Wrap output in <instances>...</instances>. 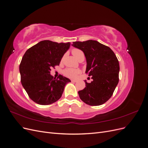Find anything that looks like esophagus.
Returning <instances> with one entry per match:
<instances>
[{
	"mask_svg": "<svg viewBox=\"0 0 148 148\" xmlns=\"http://www.w3.org/2000/svg\"><path fill=\"white\" fill-rule=\"evenodd\" d=\"M71 82H73V83H76L77 81V80H75V79H71Z\"/></svg>",
	"mask_w": 148,
	"mask_h": 148,
	"instance_id": "34e87169",
	"label": "esophagus"
}]
</instances>
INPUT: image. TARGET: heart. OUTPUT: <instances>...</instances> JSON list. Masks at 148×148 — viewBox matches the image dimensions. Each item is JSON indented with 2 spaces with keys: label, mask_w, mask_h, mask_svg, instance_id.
Instances as JSON below:
<instances>
[{
  "label": "heart",
  "mask_w": 148,
  "mask_h": 148,
  "mask_svg": "<svg viewBox=\"0 0 148 148\" xmlns=\"http://www.w3.org/2000/svg\"><path fill=\"white\" fill-rule=\"evenodd\" d=\"M72 53L79 61L80 60L84 59V54L83 52L81 50H79L78 49H73ZM79 73H80V71L79 70L73 69H66L64 71V74L66 76V77L70 78H76Z\"/></svg>",
  "instance_id": "1"
}]
</instances>
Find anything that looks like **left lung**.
<instances>
[{
	"label": "left lung",
	"mask_w": 148,
	"mask_h": 148,
	"mask_svg": "<svg viewBox=\"0 0 148 148\" xmlns=\"http://www.w3.org/2000/svg\"><path fill=\"white\" fill-rule=\"evenodd\" d=\"M71 46L84 53L86 60V72L92 81L78 91L84 103L89 106L104 104L112 96L119 83L120 66L119 60L112 49L94 40L73 42Z\"/></svg>",
	"instance_id": "1"
}]
</instances>
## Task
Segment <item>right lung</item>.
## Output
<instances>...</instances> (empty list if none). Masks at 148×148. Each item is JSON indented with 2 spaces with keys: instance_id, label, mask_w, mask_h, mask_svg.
Returning <instances> with one entry per match:
<instances>
[{
  "instance_id": "right-lung-1",
  "label": "right lung",
  "mask_w": 148,
  "mask_h": 148,
  "mask_svg": "<svg viewBox=\"0 0 148 148\" xmlns=\"http://www.w3.org/2000/svg\"><path fill=\"white\" fill-rule=\"evenodd\" d=\"M70 42L40 41L26 51L20 65L21 84L31 100L40 105H49L61 97L70 79L51 75L52 67L59 65Z\"/></svg>"
}]
</instances>
